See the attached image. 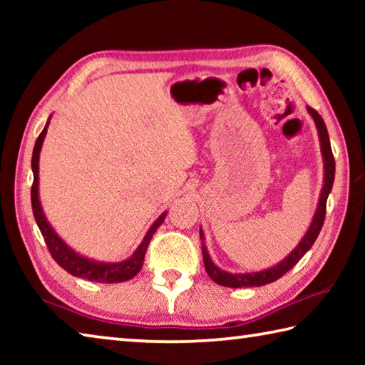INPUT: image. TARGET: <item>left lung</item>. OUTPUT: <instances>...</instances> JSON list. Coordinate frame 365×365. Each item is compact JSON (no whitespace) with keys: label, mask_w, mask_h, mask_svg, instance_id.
Masks as SVG:
<instances>
[{"label":"left lung","mask_w":365,"mask_h":365,"mask_svg":"<svg viewBox=\"0 0 365 365\" xmlns=\"http://www.w3.org/2000/svg\"><path fill=\"white\" fill-rule=\"evenodd\" d=\"M309 114L312 115L314 122H316L317 130H319V138H320V148H322V156L325 160V180H324V188L322 193H320V200H319V206L316 215H314L312 224L309 227L307 233L304 235V238L301 240V243L296 246L294 251L292 255H288L285 261H282L280 264L274 265L267 270L262 272H252V274H228V272L220 270L219 267H215L214 262L211 261V257L207 255L206 246L202 245V261H205V267L207 275L211 279L219 283L222 287H228V288H243V287H262L267 285V283H272L275 280H279L280 277L287 274L289 269H293L294 264H298L299 259L306 255V252L311 250V246L316 242L320 230H322L324 220H325V212H327V197H329V193L331 191L333 187V180H335V159H333V153H331V146H330V138H329V132H327L325 122L316 109L307 108ZM200 237L201 240H205L202 237V232L200 230Z\"/></svg>","instance_id":"left-lung-1"}]
</instances>
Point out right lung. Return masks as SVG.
<instances>
[{
  "label": "right lung",
  "instance_id": "1",
  "mask_svg": "<svg viewBox=\"0 0 365 365\" xmlns=\"http://www.w3.org/2000/svg\"><path fill=\"white\" fill-rule=\"evenodd\" d=\"M48 123L35 141V148H34V154H32L34 183H32V191H30L36 225H38L43 238H45L48 251L51 252L54 261H56L61 267L69 272V274L73 277H82V279L98 282V283H119V282H125V280L133 279V277L140 272L141 265H143L148 245H150L154 232H156L159 225L163 224L165 219V214L168 212H164L156 222H154L150 230H148L146 237L143 238V242H141V245L138 246V250L135 251L133 256L130 259H127V261L117 262V264H101V262H95V261H91V259H86L83 256L77 255L76 251L71 250L69 246H67L63 240L58 237V233L54 232L51 225L48 224L45 215H43L40 201H38V158H40L43 140H45V135H46Z\"/></svg>",
  "mask_w": 365,
  "mask_h": 365
}]
</instances>
